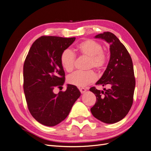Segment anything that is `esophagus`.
I'll use <instances>...</instances> for the list:
<instances>
[{"mask_svg":"<svg viewBox=\"0 0 151 151\" xmlns=\"http://www.w3.org/2000/svg\"><path fill=\"white\" fill-rule=\"evenodd\" d=\"M79 91H81V93L83 94V93H84L86 91V89H85V88H79Z\"/></svg>","mask_w":151,"mask_h":151,"instance_id":"obj_1","label":"esophagus"}]
</instances>
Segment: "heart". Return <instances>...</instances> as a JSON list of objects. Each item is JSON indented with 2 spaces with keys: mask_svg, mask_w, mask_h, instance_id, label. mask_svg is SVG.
I'll list each match as a JSON object with an SVG mask.
<instances>
[{
  "mask_svg": "<svg viewBox=\"0 0 151 151\" xmlns=\"http://www.w3.org/2000/svg\"><path fill=\"white\" fill-rule=\"evenodd\" d=\"M77 49L81 55L89 58L88 68H94L100 70L107 62L106 54L103 50L102 45L93 40H86L77 45ZM76 56L70 50L66 49L60 56L62 67L68 72L72 71L74 67ZM96 80V76L93 70L87 72L76 71L67 77L68 83L77 87H84L93 83Z\"/></svg>",
  "mask_w": 151,
  "mask_h": 151,
  "instance_id": "obj_1",
  "label": "heart"
}]
</instances>
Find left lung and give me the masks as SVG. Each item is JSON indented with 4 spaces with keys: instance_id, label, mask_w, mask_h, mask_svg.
Here are the masks:
<instances>
[{
    "instance_id": "1",
    "label": "left lung",
    "mask_w": 151,
    "mask_h": 151,
    "mask_svg": "<svg viewBox=\"0 0 151 151\" xmlns=\"http://www.w3.org/2000/svg\"><path fill=\"white\" fill-rule=\"evenodd\" d=\"M109 44L110 58L106 70L96 85L110 88L100 91L95 87L89 91L96 96V102L91 108L93 115L106 123L120 121L130 111L133 103L135 79L133 63L127 48L110 32L95 36Z\"/></svg>"
}]
</instances>
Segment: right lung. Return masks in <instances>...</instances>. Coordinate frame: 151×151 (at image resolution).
Wrapping results in <instances>:
<instances>
[{
    "label": "right lung",
    "mask_w": 151,
    "mask_h": 151,
    "mask_svg": "<svg viewBox=\"0 0 151 151\" xmlns=\"http://www.w3.org/2000/svg\"><path fill=\"white\" fill-rule=\"evenodd\" d=\"M76 40L43 36L32 45L23 66V88L31 115L42 125L53 127L64 120L81 93L76 86L67 84L65 91L53 93L65 82L60 63L62 53Z\"/></svg>",
    "instance_id": "1"
}]
</instances>
